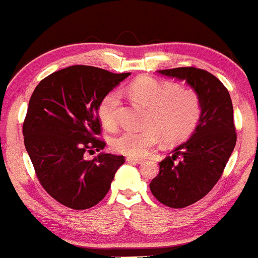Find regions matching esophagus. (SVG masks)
Instances as JSON below:
<instances>
[{
  "label": "esophagus",
  "mask_w": 258,
  "mask_h": 258,
  "mask_svg": "<svg viewBox=\"0 0 258 258\" xmlns=\"http://www.w3.org/2000/svg\"><path fill=\"white\" fill-rule=\"evenodd\" d=\"M126 161H128V163H133V164H142L144 160H143V159L132 158V156H129V158H126Z\"/></svg>",
  "instance_id": "esophagus-1"
}]
</instances>
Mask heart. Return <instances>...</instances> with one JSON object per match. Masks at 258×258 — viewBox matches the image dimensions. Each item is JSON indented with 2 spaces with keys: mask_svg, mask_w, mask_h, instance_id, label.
<instances>
[{
  "mask_svg": "<svg viewBox=\"0 0 258 258\" xmlns=\"http://www.w3.org/2000/svg\"><path fill=\"white\" fill-rule=\"evenodd\" d=\"M128 93L148 108L143 130H125L111 140L116 153L142 158L160 139L165 144H176L186 139L200 119L201 104L192 89L177 88L174 83L144 77L133 82ZM121 95L119 90L105 94L98 105V116L107 129L115 128Z\"/></svg>",
  "mask_w": 258,
  "mask_h": 258,
  "instance_id": "obj_1",
  "label": "heart"
}]
</instances>
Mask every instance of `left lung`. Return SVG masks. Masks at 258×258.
Wrapping results in <instances>:
<instances>
[{"label":"left lung","instance_id":"8db88e82","mask_svg":"<svg viewBox=\"0 0 258 258\" xmlns=\"http://www.w3.org/2000/svg\"><path fill=\"white\" fill-rule=\"evenodd\" d=\"M184 81L199 95L200 119L190 139L159 163L151 194L164 205L182 209L208 195L221 177L236 145L233 108L226 87L209 72L195 67L158 71Z\"/></svg>","mask_w":258,"mask_h":258}]
</instances>
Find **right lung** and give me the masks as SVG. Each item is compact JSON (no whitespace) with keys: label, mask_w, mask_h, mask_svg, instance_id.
I'll return each instance as SVG.
<instances>
[{"label":"right lung","mask_w":258,"mask_h":258,"mask_svg":"<svg viewBox=\"0 0 258 258\" xmlns=\"http://www.w3.org/2000/svg\"><path fill=\"white\" fill-rule=\"evenodd\" d=\"M130 73L115 74L90 66H72L39 82L23 123L25 147L44 190L62 205L86 210L97 205L110 188L123 155L100 153L98 105Z\"/></svg>","instance_id":"right-lung-1"}]
</instances>
